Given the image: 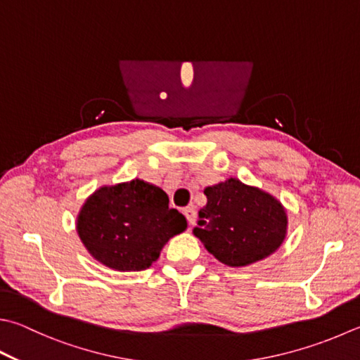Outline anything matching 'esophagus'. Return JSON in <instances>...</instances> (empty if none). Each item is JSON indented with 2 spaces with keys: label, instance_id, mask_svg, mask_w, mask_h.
Masks as SVG:
<instances>
[{
  "label": "esophagus",
  "instance_id": "34e87169",
  "mask_svg": "<svg viewBox=\"0 0 360 360\" xmlns=\"http://www.w3.org/2000/svg\"><path fill=\"white\" fill-rule=\"evenodd\" d=\"M183 213H185L189 226H194L195 216H198V213H195V208L194 207H188V208H185V212H183Z\"/></svg>",
  "mask_w": 360,
  "mask_h": 360
}]
</instances>
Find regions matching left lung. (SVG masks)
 Segmentation results:
<instances>
[{"label":"left lung","mask_w":360,"mask_h":360,"mask_svg":"<svg viewBox=\"0 0 360 360\" xmlns=\"http://www.w3.org/2000/svg\"><path fill=\"white\" fill-rule=\"evenodd\" d=\"M207 205L193 233L227 266L266 259L285 240L288 218L282 203L263 189L229 179L205 188Z\"/></svg>","instance_id":"8db88e82"}]
</instances>
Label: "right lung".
Returning a JSON list of instances; mask_svg holds the SVG:
<instances>
[{"label":"right lung","instance_id":"obj_1","mask_svg":"<svg viewBox=\"0 0 360 360\" xmlns=\"http://www.w3.org/2000/svg\"><path fill=\"white\" fill-rule=\"evenodd\" d=\"M186 226L185 216L169 208L167 194L139 179L98 188L77 218L84 248L97 262L116 271L152 266L165 244Z\"/></svg>","mask_w":360,"mask_h":360}]
</instances>
